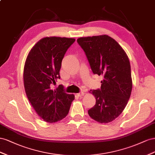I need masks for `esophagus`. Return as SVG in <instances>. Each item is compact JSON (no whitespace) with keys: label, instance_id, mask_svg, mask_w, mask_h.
<instances>
[{"label":"esophagus","instance_id":"obj_1","mask_svg":"<svg viewBox=\"0 0 155 155\" xmlns=\"http://www.w3.org/2000/svg\"><path fill=\"white\" fill-rule=\"evenodd\" d=\"M76 95H77L78 97H81V96L84 95V93L83 91H81V92H80V93H78V94H77Z\"/></svg>","mask_w":155,"mask_h":155}]
</instances>
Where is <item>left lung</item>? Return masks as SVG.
<instances>
[{"mask_svg":"<svg viewBox=\"0 0 155 155\" xmlns=\"http://www.w3.org/2000/svg\"><path fill=\"white\" fill-rule=\"evenodd\" d=\"M77 42L92 72L103 77L101 89L90 91L96 103L88 114L99 123L111 122L122 113L130 97L132 82L129 58L119 43L107 35L82 37Z\"/></svg>","mask_w":155,"mask_h":155,"instance_id":"1","label":"left lung"}]
</instances>
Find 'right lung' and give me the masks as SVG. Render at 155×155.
Here are the masks:
<instances>
[{
	"instance_id": "add662e5",
	"label": "right lung",
	"mask_w": 155,
	"mask_h": 155,
	"mask_svg": "<svg viewBox=\"0 0 155 155\" xmlns=\"http://www.w3.org/2000/svg\"><path fill=\"white\" fill-rule=\"evenodd\" d=\"M75 39L46 37L35 44L26 58L23 81L26 96L35 111L44 121L54 123L68 114L74 99L64 91L63 85L51 86L60 78L61 61Z\"/></svg>"
}]
</instances>
